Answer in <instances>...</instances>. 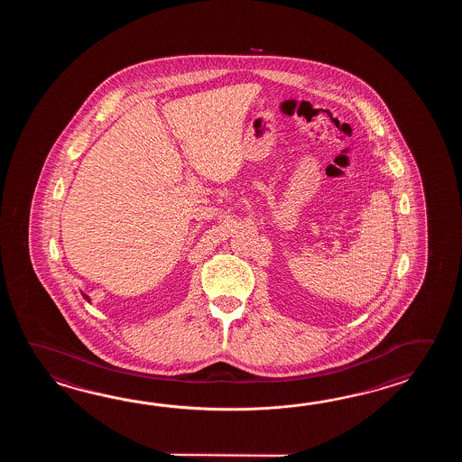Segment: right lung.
Returning <instances> with one entry per match:
<instances>
[{
    "label": "right lung",
    "mask_w": 462,
    "mask_h": 462,
    "mask_svg": "<svg viewBox=\"0 0 462 462\" xmlns=\"http://www.w3.org/2000/svg\"><path fill=\"white\" fill-rule=\"evenodd\" d=\"M84 295V299H86V300H88V302H90V299H88V295H86V294H82Z\"/></svg>",
    "instance_id": "right-lung-1"
}]
</instances>
